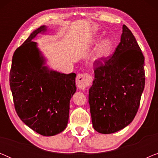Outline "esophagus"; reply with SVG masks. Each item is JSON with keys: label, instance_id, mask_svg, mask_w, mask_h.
Wrapping results in <instances>:
<instances>
[{"label": "esophagus", "instance_id": "esophagus-1", "mask_svg": "<svg viewBox=\"0 0 158 158\" xmlns=\"http://www.w3.org/2000/svg\"><path fill=\"white\" fill-rule=\"evenodd\" d=\"M91 76L87 74H79L77 75L76 78V85L77 88L81 90H84L91 83Z\"/></svg>", "mask_w": 158, "mask_h": 158}]
</instances>
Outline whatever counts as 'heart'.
<instances>
[{
    "label": "heart",
    "mask_w": 158,
    "mask_h": 158,
    "mask_svg": "<svg viewBox=\"0 0 158 158\" xmlns=\"http://www.w3.org/2000/svg\"><path fill=\"white\" fill-rule=\"evenodd\" d=\"M100 40L98 36H96L89 40L88 43V48L91 49L98 44ZM114 47V42L111 38H105L98 43L94 55V61L102 62L106 60L111 55Z\"/></svg>",
    "instance_id": "b5f03b06"
}]
</instances>
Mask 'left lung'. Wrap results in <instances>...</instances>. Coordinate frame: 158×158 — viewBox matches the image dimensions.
I'll list each match as a JSON object with an SVG mask.
<instances>
[{
    "mask_svg": "<svg viewBox=\"0 0 158 158\" xmlns=\"http://www.w3.org/2000/svg\"><path fill=\"white\" fill-rule=\"evenodd\" d=\"M94 63L88 103L94 129L101 134L122 130L132 122L144 88V57L136 39L123 25L120 43L111 57Z\"/></svg>",
    "mask_w": 158,
    "mask_h": 158,
    "instance_id": "obj_1",
    "label": "left lung"
}]
</instances>
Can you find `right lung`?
<instances>
[{"instance_id": "obj_1", "label": "right lung", "mask_w": 158, "mask_h": 158, "mask_svg": "<svg viewBox=\"0 0 158 158\" xmlns=\"http://www.w3.org/2000/svg\"><path fill=\"white\" fill-rule=\"evenodd\" d=\"M47 31V26H41L16 49L10 87L21 120L40 135L49 137L66 128L70 101L77 88L76 74H64L49 68L37 43L33 42L37 34Z\"/></svg>"}]
</instances>
